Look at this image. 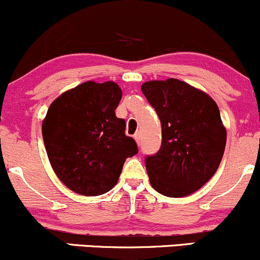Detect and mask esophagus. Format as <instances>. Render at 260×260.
Listing matches in <instances>:
<instances>
[{"label": "esophagus", "instance_id": "34e87169", "mask_svg": "<svg viewBox=\"0 0 260 260\" xmlns=\"http://www.w3.org/2000/svg\"><path fill=\"white\" fill-rule=\"evenodd\" d=\"M140 138H142V136H140L139 132H137L136 134H134V139H136V142L138 143V145L140 144Z\"/></svg>", "mask_w": 260, "mask_h": 260}]
</instances>
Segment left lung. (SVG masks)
<instances>
[{"label":"left lung","instance_id":"1","mask_svg":"<svg viewBox=\"0 0 260 260\" xmlns=\"http://www.w3.org/2000/svg\"><path fill=\"white\" fill-rule=\"evenodd\" d=\"M161 122V147L145 156L149 180L166 197L196 192L221 162L226 129L215 101L182 80H150L142 85Z\"/></svg>","mask_w":260,"mask_h":260}]
</instances>
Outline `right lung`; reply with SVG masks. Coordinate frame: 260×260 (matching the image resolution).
<instances>
[{
	"label": "right lung",
	"instance_id": "add662e5",
	"mask_svg": "<svg viewBox=\"0 0 260 260\" xmlns=\"http://www.w3.org/2000/svg\"><path fill=\"white\" fill-rule=\"evenodd\" d=\"M122 90L116 83L85 82L50 105L43 122L47 156L57 177L82 196H100L117 183L127 157L138 153L116 117Z\"/></svg>",
	"mask_w": 260,
	"mask_h": 260
}]
</instances>
